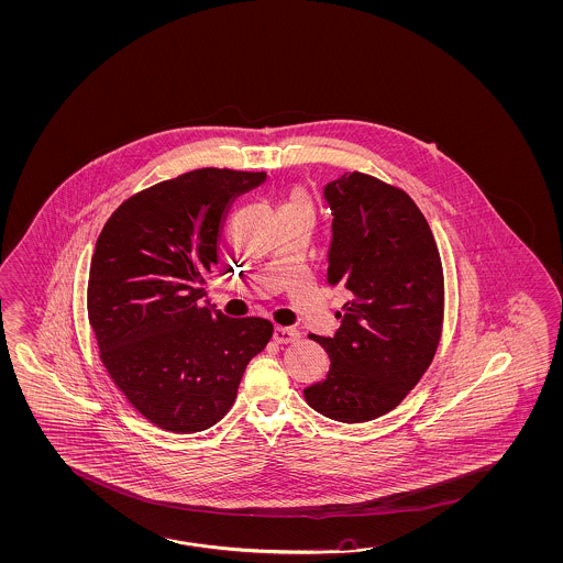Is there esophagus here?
I'll use <instances>...</instances> for the list:
<instances>
[{
    "instance_id": "obj_1",
    "label": "esophagus",
    "mask_w": 563,
    "mask_h": 563,
    "mask_svg": "<svg viewBox=\"0 0 563 563\" xmlns=\"http://www.w3.org/2000/svg\"><path fill=\"white\" fill-rule=\"evenodd\" d=\"M274 342L278 344H287V342H295L299 339V332L295 328H287V325H276L273 334Z\"/></svg>"
}]
</instances>
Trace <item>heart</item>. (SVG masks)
Masks as SVG:
<instances>
[{
	"label": "heart",
	"mask_w": 563,
	"mask_h": 563,
	"mask_svg": "<svg viewBox=\"0 0 563 563\" xmlns=\"http://www.w3.org/2000/svg\"><path fill=\"white\" fill-rule=\"evenodd\" d=\"M287 205H309L306 191H301V189L292 191V194L289 196V202H287Z\"/></svg>",
	"instance_id": "1"
}]
</instances>
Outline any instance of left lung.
Listing matches in <instances>:
<instances>
[{"mask_svg":"<svg viewBox=\"0 0 563 563\" xmlns=\"http://www.w3.org/2000/svg\"><path fill=\"white\" fill-rule=\"evenodd\" d=\"M332 210L328 285L346 290L330 357L307 405L342 423L396 409L431 365L442 339L443 271L438 243L409 194L365 173L324 188Z\"/></svg>","mask_w":563,"mask_h":563,"instance_id":"8db88e82","label":"left lung"}]
</instances>
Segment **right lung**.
I'll list each match as a JSON object with an SVG mask.
<instances>
[{"label": "right lung", "mask_w": 563, "mask_h": 563, "mask_svg": "<svg viewBox=\"0 0 563 563\" xmlns=\"http://www.w3.org/2000/svg\"><path fill=\"white\" fill-rule=\"evenodd\" d=\"M264 179V170H189L121 202L97 239L88 322L99 357L130 405L161 429L196 433L219 423L247 363L273 339L264 318L202 306L224 217Z\"/></svg>", "instance_id": "1"}]
</instances>
